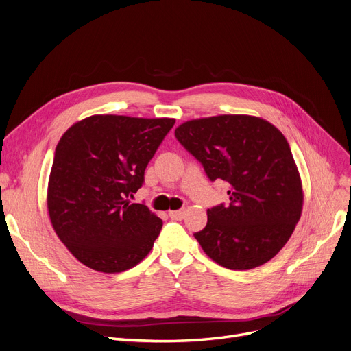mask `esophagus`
<instances>
[{
	"label": "esophagus",
	"mask_w": 351,
	"mask_h": 351,
	"mask_svg": "<svg viewBox=\"0 0 351 351\" xmlns=\"http://www.w3.org/2000/svg\"><path fill=\"white\" fill-rule=\"evenodd\" d=\"M186 213H187V210L186 208H181V210H176V211H170V217L173 220H177V221H180V220H182L186 217Z\"/></svg>",
	"instance_id": "1"
}]
</instances>
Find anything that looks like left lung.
I'll return each mask as SVG.
<instances>
[{
  "mask_svg": "<svg viewBox=\"0 0 351 351\" xmlns=\"http://www.w3.org/2000/svg\"><path fill=\"white\" fill-rule=\"evenodd\" d=\"M176 137L203 164L211 181L230 184V204L207 210L194 237L230 270L271 260L291 237L303 208V187L281 131L253 115H215L182 123Z\"/></svg>",
  "mask_w": 351,
  "mask_h": 351,
  "instance_id": "1",
  "label": "left lung"
}]
</instances>
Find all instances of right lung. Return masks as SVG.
I'll use <instances>...</instances> for the list:
<instances>
[{"label":"right lung","mask_w":351,"mask_h":351,"mask_svg":"<svg viewBox=\"0 0 351 351\" xmlns=\"http://www.w3.org/2000/svg\"><path fill=\"white\" fill-rule=\"evenodd\" d=\"M174 119L91 115L60 138L48 180L53 228L70 253L101 273L137 265L153 248L162 221L130 203Z\"/></svg>","instance_id":"add662e5"}]
</instances>
